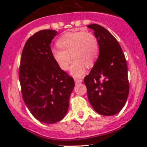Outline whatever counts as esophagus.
<instances>
[{
	"label": "esophagus",
	"instance_id": "34e87169",
	"mask_svg": "<svg viewBox=\"0 0 147 147\" xmlns=\"http://www.w3.org/2000/svg\"><path fill=\"white\" fill-rule=\"evenodd\" d=\"M75 84H78V83L82 82V79H76V78H75Z\"/></svg>",
	"mask_w": 147,
	"mask_h": 147
}]
</instances>
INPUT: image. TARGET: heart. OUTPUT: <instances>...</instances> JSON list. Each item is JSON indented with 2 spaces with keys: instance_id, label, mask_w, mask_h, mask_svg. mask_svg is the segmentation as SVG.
I'll return each mask as SVG.
<instances>
[{
  "instance_id": "obj_1",
  "label": "heart",
  "mask_w": 147,
  "mask_h": 147,
  "mask_svg": "<svg viewBox=\"0 0 147 147\" xmlns=\"http://www.w3.org/2000/svg\"><path fill=\"white\" fill-rule=\"evenodd\" d=\"M57 45L61 49H52L53 59L60 69L67 70L70 63L71 55L74 59L69 71L75 78L82 77L87 65L92 66L98 56V41L91 32H67L59 38Z\"/></svg>"
}]
</instances>
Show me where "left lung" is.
I'll list each match as a JSON object with an SVG mask.
<instances>
[{"instance_id":"left-lung-1","label":"left lung","mask_w":147,"mask_h":147,"mask_svg":"<svg viewBox=\"0 0 147 147\" xmlns=\"http://www.w3.org/2000/svg\"><path fill=\"white\" fill-rule=\"evenodd\" d=\"M94 30L99 43V57L90 74L84 78L87 97L100 115L119 113L129 94L127 65L121 47L107 29L97 24L87 26Z\"/></svg>"}]
</instances>
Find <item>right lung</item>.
Instances as JSON below:
<instances>
[{"label":"right lung","instance_id":"obj_1","mask_svg":"<svg viewBox=\"0 0 147 147\" xmlns=\"http://www.w3.org/2000/svg\"><path fill=\"white\" fill-rule=\"evenodd\" d=\"M57 34L54 30H42L31 36L25 44L19 68L23 100L32 116L46 124L64 118L75 87L73 78L52 56L50 44Z\"/></svg>","mask_w":147,"mask_h":147}]
</instances>
